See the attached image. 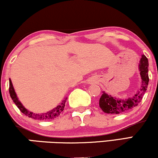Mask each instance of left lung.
<instances>
[{"label": "left lung", "instance_id": "left-lung-1", "mask_svg": "<svg viewBox=\"0 0 158 158\" xmlns=\"http://www.w3.org/2000/svg\"><path fill=\"white\" fill-rule=\"evenodd\" d=\"M148 59L145 55H142L139 64V70L142 79V84L139 89L133 97L120 99L113 97L103 92L99 99V107L104 112L107 114H121L128 112L138 105L145 94L148 88Z\"/></svg>", "mask_w": 158, "mask_h": 158}]
</instances>
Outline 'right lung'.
<instances>
[{"label": "right lung", "instance_id": "1", "mask_svg": "<svg viewBox=\"0 0 158 158\" xmlns=\"http://www.w3.org/2000/svg\"><path fill=\"white\" fill-rule=\"evenodd\" d=\"M9 93L12 100L22 113H23L26 116H28V117H30V118L39 119V120H49V119H54V118H56V117H59V114L63 112L64 106H65L66 99H67V98L66 97V98L64 99L56 107L54 108L52 110L48 111L47 112L42 113V114H35V113H33L27 110V109L24 107L23 104H21V102L19 100L17 95L15 92L14 88H13V84L10 79H9Z\"/></svg>", "mask_w": 158, "mask_h": 158}]
</instances>
